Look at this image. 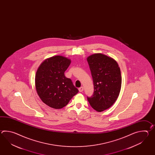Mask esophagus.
<instances>
[{
  "label": "esophagus",
  "mask_w": 155,
  "mask_h": 155,
  "mask_svg": "<svg viewBox=\"0 0 155 155\" xmlns=\"http://www.w3.org/2000/svg\"><path fill=\"white\" fill-rule=\"evenodd\" d=\"M79 91L80 92H82L83 91H84V87L81 86V87H80V88H79Z\"/></svg>",
  "instance_id": "34e87169"
}]
</instances>
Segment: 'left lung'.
<instances>
[{"instance_id":"8db88e82","label":"left lung","mask_w":155,"mask_h":155,"mask_svg":"<svg viewBox=\"0 0 155 155\" xmlns=\"http://www.w3.org/2000/svg\"><path fill=\"white\" fill-rule=\"evenodd\" d=\"M94 86L93 95L87 100L93 109L101 112L109 109L119 97L122 78L115 60L101 53L87 58Z\"/></svg>"}]
</instances>
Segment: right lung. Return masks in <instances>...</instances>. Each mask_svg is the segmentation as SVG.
I'll use <instances>...</instances> for the list:
<instances>
[{"label":"right lung","instance_id":"1","mask_svg":"<svg viewBox=\"0 0 155 155\" xmlns=\"http://www.w3.org/2000/svg\"><path fill=\"white\" fill-rule=\"evenodd\" d=\"M71 60L60 55L45 60L36 71L35 84L36 92L46 105L55 109H62L79 92L64 75Z\"/></svg>","mask_w":155,"mask_h":155}]
</instances>
